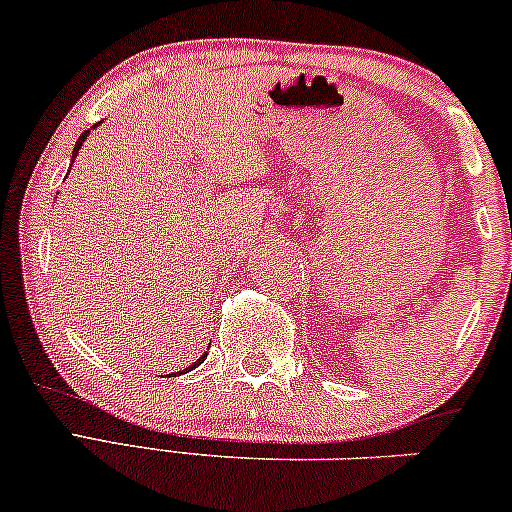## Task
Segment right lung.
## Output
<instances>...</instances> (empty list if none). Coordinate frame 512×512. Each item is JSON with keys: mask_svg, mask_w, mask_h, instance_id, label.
<instances>
[{"mask_svg": "<svg viewBox=\"0 0 512 512\" xmlns=\"http://www.w3.org/2000/svg\"><path fill=\"white\" fill-rule=\"evenodd\" d=\"M98 126V124H96ZM86 136H89V131H84V134L82 136H79V141H77V145H75V150H72V157H77V152H79V148H82V143L86 141ZM204 357H207V355H202V357H199V360L195 362V364H192V367H188V369H183V371H176V374H185V371H190V369H195V367H199V364H202L204 362ZM171 376H174V374H171Z\"/></svg>", "mask_w": 512, "mask_h": 512, "instance_id": "obj_1", "label": "right lung"}]
</instances>
